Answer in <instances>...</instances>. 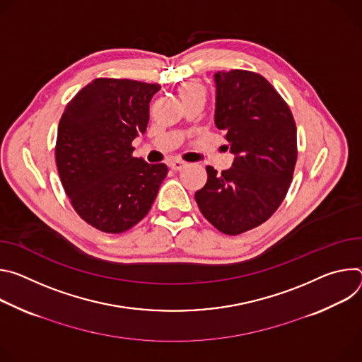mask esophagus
Returning a JSON list of instances; mask_svg holds the SVG:
<instances>
[{
    "label": "esophagus",
    "instance_id": "1",
    "mask_svg": "<svg viewBox=\"0 0 362 362\" xmlns=\"http://www.w3.org/2000/svg\"><path fill=\"white\" fill-rule=\"evenodd\" d=\"M170 167L174 171H180V170H182L185 167V163H184V160H180V159H174V160H171V163H170Z\"/></svg>",
    "mask_w": 362,
    "mask_h": 362
}]
</instances>
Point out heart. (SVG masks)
I'll return each instance as SVG.
<instances>
[{
	"instance_id": "obj_1",
	"label": "heart",
	"mask_w": 362,
	"mask_h": 362,
	"mask_svg": "<svg viewBox=\"0 0 362 362\" xmlns=\"http://www.w3.org/2000/svg\"><path fill=\"white\" fill-rule=\"evenodd\" d=\"M178 93L184 103L192 99H199V100L206 99V88L199 82H197V80H191V82L182 83L178 89Z\"/></svg>"
}]
</instances>
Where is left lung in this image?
<instances>
[{
  "mask_svg": "<svg viewBox=\"0 0 362 362\" xmlns=\"http://www.w3.org/2000/svg\"><path fill=\"white\" fill-rule=\"evenodd\" d=\"M216 127L226 132L233 167L195 192L203 216L221 233L235 235L263 224L291 187L298 159L296 125L288 103L259 73L217 71Z\"/></svg>",
  "mask_w": 362,
  "mask_h": 362,
  "instance_id": "8db88e82",
  "label": "left lung"
}]
</instances>
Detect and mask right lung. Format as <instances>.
Listing matches in <instances>:
<instances>
[{"instance_id":"right-lung-1","label":"right lung","mask_w":362,"mask_h":362,"mask_svg":"<svg viewBox=\"0 0 362 362\" xmlns=\"http://www.w3.org/2000/svg\"><path fill=\"white\" fill-rule=\"evenodd\" d=\"M159 85L95 78L66 106L57 129L56 164L74 211L103 233H124L151 210L165 164L132 156L146 131Z\"/></svg>"}]
</instances>
